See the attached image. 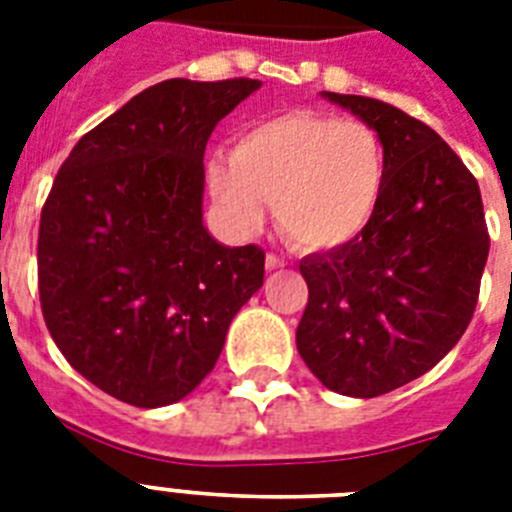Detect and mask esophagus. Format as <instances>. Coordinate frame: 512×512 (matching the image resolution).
<instances>
[{"mask_svg": "<svg viewBox=\"0 0 512 512\" xmlns=\"http://www.w3.org/2000/svg\"><path fill=\"white\" fill-rule=\"evenodd\" d=\"M283 265H286V260H283V257H278V255L265 257V268L268 270H278V268H283Z\"/></svg>", "mask_w": 512, "mask_h": 512, "instance_id": "1", "label": "esophagus"}]
</instances>
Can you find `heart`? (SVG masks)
I'll list each match as a JSON object with an SVG mask.
<instances>
[{
	"instance_id": "b5f03b06",
	"label": "heart",
	"mask_w": 512,
	"mask_h": 512,
	"mask_svg": "<svg viewBox=\"0 0 512 512\" xmlns=\"http://www.w3.org/2000/svg\"><path fill=\"white\" fill-rule=\"evenodd\" d=\"M205 182L236 234H255L273 203L304 249H338L367 231L388 187V153L375 127L296 109L244 127L231 153L210 156Z\"/></svg>"
}]
</instances>
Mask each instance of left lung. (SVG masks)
I'll use <instances>...</instances> for the list:
<instances>
[{"instance_id":"obj_1","label":"left lung","mask_w":512,"mask_h":512,"mask_svg":"<svg viewBox=\"0 0 512 512\" xmlns=\"http://www.w3.org/2000/svg\"><path fill=\"white\" fill-rule=\"evenodd\" d=\"M320 96L375 127L388 187L359 239L299 263L309 302L296 349L325 388L375 398L429 372L468 328L489 255L482 192L419 119L377 98Z\"/></svg>"}]
</instances>
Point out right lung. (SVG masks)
Masks as SVG:
<instances>
[{
    "mask_svg": "<svg viewBox=\"0 0 512 512\" xmlns=\"http://www.w3.org/2000/svg\"><path fill=\"white\" fill-rule=\"evenodd\" d=\"M260 80H163L83 135L38 229L46 328L72 367L119 401H182L216 367L265 252L203 223L205 145Z\"/></svg>",
    "mask_w": 512,
    "mask_h": 512,
    "instance_id": "right-lung-1",
    "label": "right lung"
}]
</instances>
